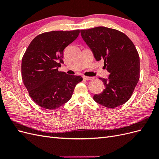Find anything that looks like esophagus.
<instances>
[{"label":"esophagus","instance_id":"34e87169","mask_svg":"<svg viewBox=\"0 0 159 159\" xmlns=\"http://www.w3.org/2000/svg\"><path fill=\"white\" fill-rule=\"evenodd\" d=\"M83 78L85 80H91L93 79V77H88V76H84Z\"/></svg>","mask_w":159,"mask_h":159}]
</instances>
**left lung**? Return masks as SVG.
<instances>
[{"label": "left lung", "instance_id": "obj_1", "mask_svg": "<svg viewBox=\"0 0 159 159\" xmlns=\"http://www.w3.org/2000/svg\"><path fill=\"white\" fill-rule=\"evenodd\" d=\"M80 32L95 60H103L109 73L108 80L99 78L105 89L93 96L94 101L108 108L125 103L140 77V60L133 42L124 33L104 26Z\"/></svg>", "mask_w": 159, "mask_h": 159}]
</instances>
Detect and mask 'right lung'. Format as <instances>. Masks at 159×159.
Instances as JSON below:
<instances>
[{
	"instance_id": "obj_1",
	"label": "right lung",
	"mask_w": 159,
	"mask_h": 159,
	"mask_svg": "<svg viewBox=\"0 0 159 159\" xmlns=\"http://www.w3.org/2000/svg\"><path fill=\"white\" fill-rule=\"evenodd\" d=\"M80 30L51 31L35 37L22 57L23 83L29 95L40 107L53 110L71 98L83 78L59 71L64 50L79 36Z\"/></svg>"
}]
</instances>
